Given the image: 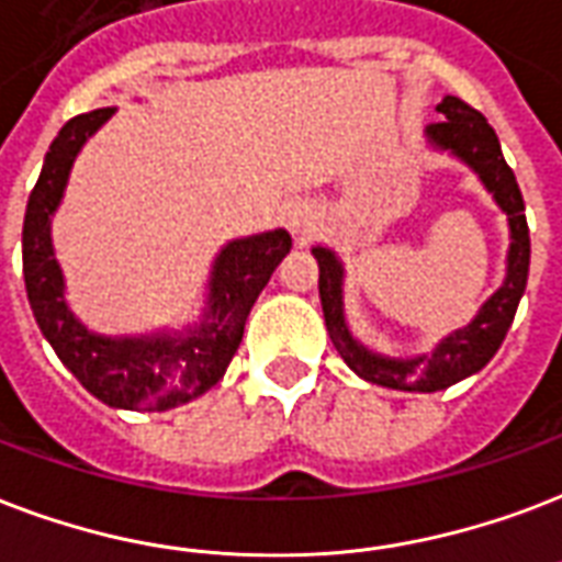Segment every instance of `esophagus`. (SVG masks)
Wrapping results in <instances>:
<instances>
[{"label":"esophagus","mask_w":562,"mask_h":562,"mask_svg":"<svg viewBox=\"0 0 562 562\" xmlns=\"http://www.w3.org/2000/svg\"><path fill=\"white\" fill-rule=\"evenodd\" d=\"M289 229L300 244H306L315 235V214L310 205H294L289 212Z\"/></svg>","instance_id":"34e87169"}]
</instances>
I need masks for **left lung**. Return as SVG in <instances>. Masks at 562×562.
I'll return each mask as SVG.
<instances>
[{
	"mask_svg": "<svg viewBox=\"0 0 562 562\" xmlns=\"http://www.w3.org/2000/svg\"><path fill=\"white\" fill-rule=\"evenodd\" d=\"M436 111L442 120H436L427 126V138L434 140L439 149H451L453 156H460L465 165H471L481 173L483 186L490 188L492 196L509 217V256H507V280L495 294H492L477 318L469 327L457 329L445 338L442 345L434 350V357L418 359H383L366 350L359 341H353L345 312H341V265L329 250L315 247L321 277V306H324V321H327L329 338L348 362L350 371H357L362 380L385 389H401V392H439L448 385L460 383L474 371H481L501 341L507 336L509 324L516 318L519 300L528 285L530 268V233L525 221V200H521L519 182L513 167L504 161L498 135L486 123L481 111L471 109L469 102L460 97H445Z\"/></svg>",
	"mask_w": 562,
	"mask_h": 562,
	"instance_id": "1",
	"label": "left lung"
}]
</instances>
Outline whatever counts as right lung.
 Masks as SVG:
<instances>
[{
  "label": "right lung",
  "instance_id": "1",
  "mask_svg": "<svg viewBox=\"0 0 562 562\" xmlns=\"http://www.w3.org/2000/svg\"><path fill=\"white\" fill-rule=\"evenodd\" d=\"M111 114L114 109L76 114L49 144L25 205V291L46 341L93 397L117 409H170L209 392L224 376L241 345L252 303L291 250V235L273 229L229 244L214 262L209 321L188 338H102L88 333L64 303V280L49 241V214L61 203L76 153Z\"/></svg>",
  "mask_w": 562,
  "mask_h": 562
}]
</instances>
